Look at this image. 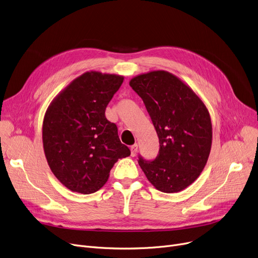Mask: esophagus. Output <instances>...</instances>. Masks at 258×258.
Listing matches in <instances>:
<instances>
[{"label": "esophagus", "instance_id": "obj_1", "mask_svg": "<svg viewBox=\"0 0 258 258\" xmlns=\"http://www.w3.org/2000/svg\"><path fill=\"white\" fill-rule=\"evenodd\" d=\"M137 152H138V144H134L131 146V156L132 157H135L137 155Z\"/></svg>", "mask_w": 258, "mask_h": 258}]
</instances>
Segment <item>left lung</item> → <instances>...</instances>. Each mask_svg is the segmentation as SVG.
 Instances as JSON below:
<instances>
[{
    "mask_svg": "<svg viewBox=\"0 0 258 258\" xmlns=\"http://www.w3.org/2000/svg\"><path fill=\"white\" fill-rule=\"evenodd\" d=\"M130 86L142 98L160 143L158 157L152 162L140 158V167L158 190H184L208 161L212 143L208 108L190 87L164 70L135 76Z\"/></svg>",
    "mask_w": 258,
    "mask_h": 258,
    "instance_id": "1",
    "label": "left lung"
}]
</instances>
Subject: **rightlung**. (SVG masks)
<instances>
[{"label": "right lung", "mask_w": 258, "mask_h": 258, "mask_svg": "<svg viewBox=\"0 0 258 258\" xmlns=\"http://www.w3.org/2000/svg\"><path fill=\"white\" fill-rule=\"evenodd\" d=\"M124 77L98 71L81 74L60 91L43 121L48 165L71 191L89 195L106 183L118 159L128 157L105 108Z\"/></svg>", "instance_id": "1"}]
</instances>
